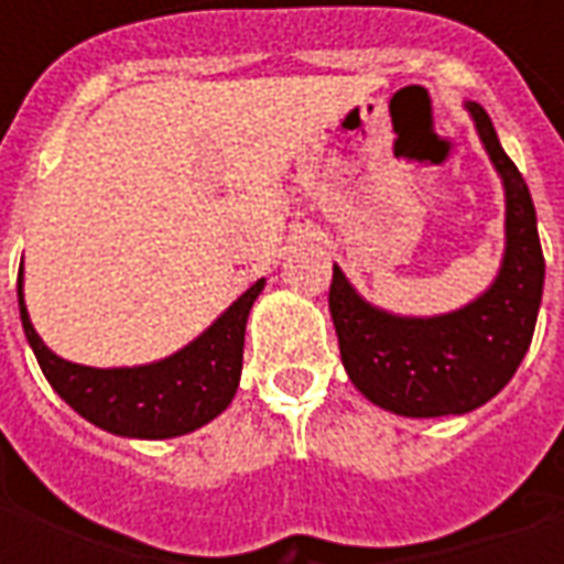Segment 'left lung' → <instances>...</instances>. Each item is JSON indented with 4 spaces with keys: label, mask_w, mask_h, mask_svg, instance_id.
Wrapping results in <instances>:
<instances>
[{
    "label": "left lung",
    "mask_w": 564,
    "mask_h": 564,
    "mask_svg": "<svg viewBox=\"0 0 564 564\" xmlns=\"http://www.w3.org/2000/svg\"><path fill=\"white\" fill-rule=\"evenodd\" d=\"M508 198V247L496 283L477 302L444 317H392L362 302L341 269H332L329 311L341 362L356 390L402 416L468 414L520 368L544 293V253L529 186L501 150L496 127L468 102Z\"/></svg>",
    "instance_id": "8db88e82"
}]
</instances>
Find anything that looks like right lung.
I'll return each instance as SVG.
<instances>
[{"label":"right lung","mask_w":564,"mask_h":564,"mask_svg":"<svg viewBox=\"0 0 564 564\" xmlns=\"http://www.w3.org/2000/svg\"><path fill=\"white\" fill-rule=\"evenodd\" d=\"M262 283H253L181 354L139 368L75 366L51 354L23 305V269L18 274V302L26 341L44 378L84 420L123 437H177L210 423L232 402L241 378L247 314L262 293Z\"/></svg>","instance_id":"right-lung-1"}]
</instances>
